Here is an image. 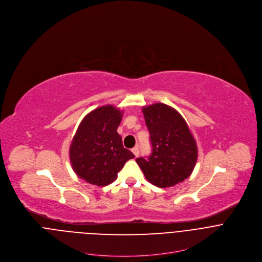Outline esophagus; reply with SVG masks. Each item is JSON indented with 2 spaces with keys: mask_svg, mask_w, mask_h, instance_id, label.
Returning <instances> with one entry per match:
<instances>
[{
  "mask_svg": "<svg viewBox=\"0 0 262 262\" xmlns=\"http://www.w3.org/2000/svg\"><path fill=\"white\" fill-rule=\"evenodd\" d=\"M132 152H133L134 155L137 157V156L139 155V148H138V146H135L134 148H132Z\"/></svg>",
  "mask_w": 262,
  "mask_h": 262,
  "instance_id": "esophagus-1",
  "label": "esophagus"
}]
</instances>
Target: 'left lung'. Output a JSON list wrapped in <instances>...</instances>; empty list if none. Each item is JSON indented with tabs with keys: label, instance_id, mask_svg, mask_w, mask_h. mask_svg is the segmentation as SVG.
<instances>
[{
	"label": "left lung",
	"instance_id": "1",
	"mask_svg": "<svg viewBox=\"0 0 262 262\" xmlns=\"http://www.w3.org/2000/svg\"><path fill=\"white\" fill-rule=\"evenodd\" d=\"M149 130L152 153L136 162L146 180L158 187L184 182L192 172L198 147L183 116L173 108L156 103L142 109Z\"/></svg>",
	"mask_w": 262,
	"mask_h": 262
}]
</instances>
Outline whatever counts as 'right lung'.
I'll return each instance as SVG.
<instances>
[{
	"instance_id": "1",
	"label": "right lung",
	"mask_w": 262,
	"mask_h": 262,
	"mask_svg": "<svg viewBox=\"0 0 262 262\" xmlns=\"http://www.w3.org/2000/svg\"><path fill=\"white\" fill-rule=\"evenodd\" d=\"M122 113L112 105L99 107L82 119L75 132L70 147L71 163L77 177L89 184L108 186L135 157L124 148L117 132Z\"/></svg>"
}]
</instances>
